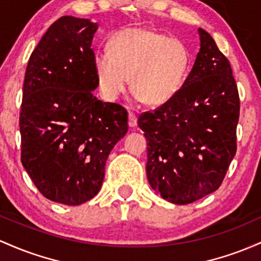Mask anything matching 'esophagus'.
Returning a JSON list of instances; mask_svg holds the SVG:
<instances>
[{
    "instance_id": "1",
    "label": "esophagus",
    "mask_w": 261,
    "mask_h": 261,
    "mask_svg": "<svg viewBox=\"0 0 261 261\" xmlns=\"http://www.w3.org/2000/svg\"><path fill=\"white\" fill-rule=\"evenodd\" d=\"M137 117L133 115V113H129L128 115V125H129V128H136L137 127Z\"/></svg>"
}]
</instances>
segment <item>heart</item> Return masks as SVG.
Here are the masks:
<instances>
[{
  "instance_id": "heart-1",
  "label": "heart",
  "mask_w": 261,
  "mask_h": 261,
  "mask_svg": "<svg viewBox=\"0 0 261 261\" xmlns=\"http://www.w3.org/2000/svg\"><path fill=\"white\" fill-rule=\"evenodd\" d=\"M108 50L93 55L99 91L116 99L128 90L148 106L174 98L185 83L190 51L177 38L148 28H129L110 39Z\"/></svg>"
}]
</instances>
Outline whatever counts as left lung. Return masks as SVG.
<instances>
[{
    "mask_svg": "<svg viewBox=\"0 0 261 261\" xmlns=\"http://www.w3.org/2000/svg\"><path fill=\"white\" fill-rule=\"evenodd\" d=\"M198 36L200 51L177 95L138 119L149 184L175 204L215 192L237 151L239 96L230 64L206 31Z\"/></svg>",
    "mask_w": 261,
    "mask_h": 261,
    "instance_id": "left-lung-1",
    "label": "left lung"
}]
</instances>
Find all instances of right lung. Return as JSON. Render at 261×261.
I'll use <instances>...</instances> for the list:
<instances>
[{"label": "right lung", "instance_id": "1", "mask_svg": "<svg viewBox=\"0 0 261 261\" xmlns=\"http://www.w3.org/2000/svg\"><path fill=\"white\" fill-rule=\"evenodd\" d=\"M97 23L64 16L29 58L19 130L23 168L48 200L79 206L98 194L111 150L128 130L127 111L92 95Z\"/></svg>", "mask_w": 261, "mask_h": 261}]
</instances>
